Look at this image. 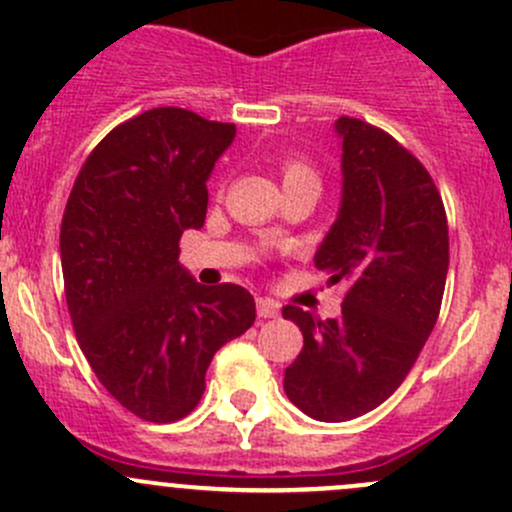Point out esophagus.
I'll return each instance as SVG.
<instances>
[{
  "instance_id": "obj_1",
  "label": "esophagus",
  "mask_w": 512,
  "mask_h": 512,
  "mask_svg": "<svg viewBox=\"0 0 512 512\" xmlns=\"http://www.w3.org/2000/svg\"><path fill=\"white\" fill-rule=\"evenodd\" d=\"M257 316H260V319H277L279 304H277V301H272V299L260 297V299H257Z\"/></svg>"
}]
</instances>
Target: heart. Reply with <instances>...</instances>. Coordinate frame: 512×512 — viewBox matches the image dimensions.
Listing matches in <instances>:
<instances>
[{
    "label": "heart",
    "mask_w": 512,
    "mask_h": 512,
    "mask_svg": "<svg viewBox=\"0 0 512 512\" xmlns=\"http://www.w3.org/2000/svg\"><path fill=\"white\" fill-rule=\"evenodd\" d=\"M282 179L284 184H292V181H316V174L304 159L287 157L282 161Z\"/></svg>",
    "instance_id": "1"
}]
</instances>
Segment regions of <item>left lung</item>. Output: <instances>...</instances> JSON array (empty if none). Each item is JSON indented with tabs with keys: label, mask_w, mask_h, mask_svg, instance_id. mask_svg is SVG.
<instances>
[{
	"label": "left lung",
	"mask_w": 512,
	"mask_h": 512,
	"mask_svg": "<svg viewBox=\"0 0 512 512\" xmlns=\"http://www.w3.org/2000/svg\"><path fill=\"white\" fill-rule=\"evenodd\" d=\"M336 134L341 208L314 265L346 287L341 316L282 309L304 336L284 392L319 422L360 417L402 385L437 324L449 270V225L429 171L363 120L341 117Z\"/></svg>",
	"instance_id": "left-lung-1"
}]
</instances>
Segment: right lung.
I'll return each mask as SVG.
<instances>
[{
	"mask_svg": "<svg viewBox=\"0 0 512 512\" xmlns=\"http://www.w3.org/2000/svg\"><path fill=\"white\" fill-rule=\"evenodd\" d=\"M233 139L228 122L154 107L90 152L66 203L61 267L75 338L105 390L147 422L186 417L215 351L255 321L247 289L203 287L179 262Z\"/></svg>",
	"mask_w": 512,
	"mask_h": 512,
	"instance_id": "1",
	"label": "right lung"
}]
</instances>
